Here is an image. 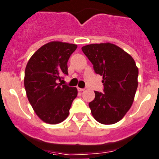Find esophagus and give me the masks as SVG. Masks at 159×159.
I'll return each mask as SVG.
<instances>
[{
  "label": "esophagus",
  "mask_w": 159,
  "mask_h": 159,
  "mask_svg": "<svg viewBox=\"0 0 159 159\" xmlns=\"http://www.w3.org/2000/svg\"><path fill=\"white\" fill-rule=\"evenodd\" d=\"M77 90H78L79 92H83V91H84V88H77Z\"/></svg>",
  "instance_id": "34e87169"
}]
</instances>
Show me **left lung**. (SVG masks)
I'll return each mask as SVG.
<instances>
[{
	"label": "left lung",
	"mask_w": 159,
	"mask_h": 159,
	"mask_svg": "<svg viewBox=\"0 0 159 159\" xmlns=\"http://www.w3.org/2000/svg\"><path fill=\"white\" fill-rule=\"evenodd\" d=\"M82 51L95 73L102 76L104 85V92H95V99L89 102L92 116L102 124L116 123L133 103L139 68L131 56L114 43H92L82 47Z\"/></svg>",
	"instance_id": "obj_1"
}]
</instances>
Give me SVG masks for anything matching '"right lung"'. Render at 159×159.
<instances>
[{"instance_id": "right-lung-1", "label": "right lung", "mask_w": 159, "mask_h": 159, "mask_svg": "<svg viewBox=\"0 0 159 159\" xmlns=\"http://www.w3.org/2000/svg\"><path fill=\"white\" fill-rule=\"evenodd\" d=\"M76 48L73 43L49 42L32 55L26 65V95L36 116L44 123L57 124L69 115L78 91L58 80L67 75V61Z\"/></svg>"}]
</instances>
